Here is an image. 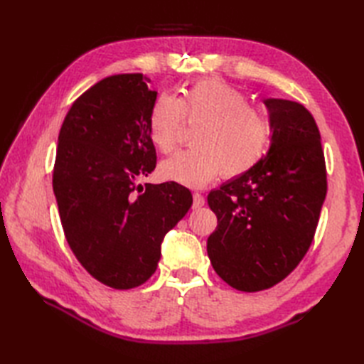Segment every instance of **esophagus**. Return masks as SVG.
Wrapping results in <instances>:
<instances>
[{"mask_svg": "<svg viewBox=\"0 0 364 364\" xmlns=\"http://www.w3.org/2000/svg\"><path fill=\"white\" fill-rule=\"evenodd\" d=\"M194 203H192V208H194V210H198V208H202L203 205H205V197L200 194V192H194Z\"/></svg>", "mask_w": 364, "mask_h": 364, "instance_id": "obj_1", "label": "esophagus"}]
</instances>
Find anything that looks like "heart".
<instances>
[{"mask_svg": "<svg viewBox=\"0 0 364 364\" xmlns=\"http://www.w3.org/2000/svg\"><path fill=\"white\" fill-rule=\"evenodd\" d=\"M183 119L202 123L192 139L196 149L180 151L159 167L164 180L203 188L220 173L241 176L258 164L270 141V123L259 107L237 89L218 80H202L178 97L162 94L150 106L149 136L161 153L178 145Z\"/></svg>", "mask_w": 364, "mask_h": 364, "instance_id": "heart-1", "label": "heart"}]
</instances>
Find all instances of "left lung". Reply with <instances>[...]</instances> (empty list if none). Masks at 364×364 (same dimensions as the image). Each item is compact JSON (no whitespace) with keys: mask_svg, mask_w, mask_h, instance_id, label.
<instances>
[{"mask_svg":"<svg viewBox=\"0 0 364 364\" xmlns=\"http://www.w3.org/2000/svg\"><path fill=\"white\" fill-rule=\"evenodd\" d=\"M270 149L250 172L208 194L218 228L208 237L211 264L244 292L272 288L304 259L327 194L321 134L304 105L267 98Z\"/></svg>","mask_w":364,"mask_h":364,"instance_id":"left-lung-1","label":"left lung"}]
</instances>
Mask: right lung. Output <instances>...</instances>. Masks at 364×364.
Here are the masks:
<instances>
[{
	"label": "right lung",
	"mask_w": 364,
	"mask_h": 364,
	"mask_svg": "<svg viewBox=\"0 0 364 364\" xmlns=\"http://www.w3.org/2000/svg\"><path fill=\"white\" fill-rule=\"evenodd\" d=\"M142 73L98 81L75 100L58 137L53 191L76 259L109 288L131 289L154 274L161 242L192 205L175 181L137 180L156 167L149 111L158 92Z\"/></svg>",
	"instance_id": "obj_1"
}]
</instances>
